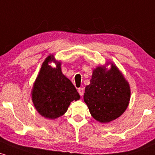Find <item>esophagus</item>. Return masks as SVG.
<instances>
[{"label": "esophagus", "mask_w": 155, "mask_h": 155, "mask_svg": "<svg viewBox=\"0 0 155 155\" xmlns=\"http://www.w3.org/2000/svg\"><path fill=\"white\" fill-rule=\"evenodd\" d=\"M78 92H79V95L81 96H83L84 94V88H79L78 89Z\"/></svg>", "instance_id": "1"}]
</instances>
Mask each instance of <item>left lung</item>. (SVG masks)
Wrapping results in <instances>:
<instances>
[{
  "label": "left lung",
  "mask_w": 155,
  "mask_h": 155,
  "mask_svg": "<svg viewBox=\"0 0 155 155\" xmlns=\"http://www.w3.org/2000/svg\"><path fill=\"white\" fill-rule=\"evenodd\" d=\"M109 64L111 68L107 69ZM130 99L129 82L114 63L108 62L94 68L84 101L95 120L101 123L116 120L127 109Z\"/></svg>",
  "instance_id": "left-lung-1"
}]
</instances>
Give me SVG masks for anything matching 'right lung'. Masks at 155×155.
Masks as SVG:
<instances>
[{
	"instance_id": "add662e5",
	"label": "right lung",
	"mask_w": 155,
	"mask_h": 155,
	"mask_svg": "<svg viewBox=\"0 0 155 155\" xmlns=\"http://www.w3.org/2000/svg\"><path fill=\"white\" fill-rule=\"evenodd\" d=\"M54 62L55 67L50 64ZM33 106L39 114L49 120L63 116L69 105L80 99L77 90L61 71V62L50 54L46 58L33 83L31 91Z\"/></svg>"
}]
</instances>
